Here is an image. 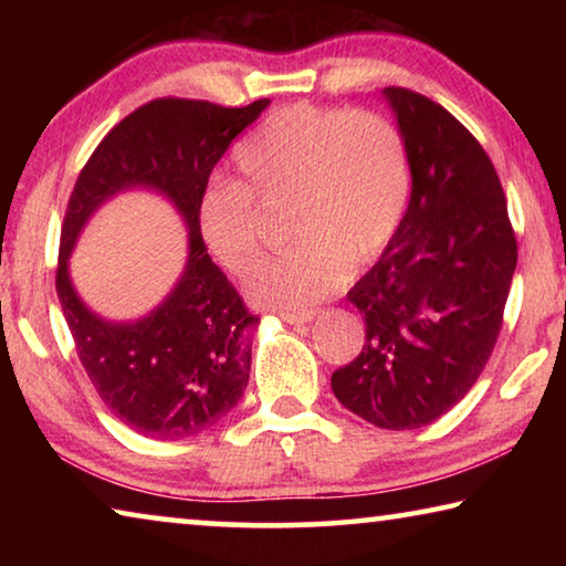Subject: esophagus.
Listing matches in <instances>:
<instances>
[{
  "instance_id": "34e87169",
  "label": "esophagus",
  "mask_w": 566,
  "mask_h": 566,
  "mask_svg": "<svg viewBox=\"0 0 566 566\" xmlns=\"http://www.w3.org/2000/svg\"><path fill=\"white\" fill-rule=\"evenodd\" d=\"M317 310H306V312H300V314H282V319L286 322V324H306V322H312V319H317Z\"/></svg>"
}]
</instances>
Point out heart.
<instances>
[{"mask_svg":"<svg viewBox=\"0 0 566 566\" xmlns=\"http://www.w3.org/2000/svg\"><path fill=\"white\" fill-rule=\"evenodd\" d=\"M241 181L214 179L197 205L209 254L247 276L264 242L254 197L290 205L296 242L264 264L249 296L266 310L296 314L327 300L385 249L405 219L411 157L405 132L381 112L292 104L266 117L234 149Z\"/></svg>","mask_w":566,"mask_h":566,"instance_id":"1","label":"heart"}]
</instances>
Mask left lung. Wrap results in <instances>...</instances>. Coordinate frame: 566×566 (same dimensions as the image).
<instances>
[{
	"mask_svg": "<svg viewBox=\"0 0 566 566\" xmlns=\"http://www.w3.org/2000/svg\"><path fill=\"white\" fill-rule=\"evenodd\" d=\"M381 97L407 137L411 197L379 262L347 294L367 329L332 391L369 424L401 432L447 415L482 375L516 239L500 177L464 124L417 92Z\"/></svg>",
	"mask_w": 566,
	"mask_h": 566,
	"instance_id": "1",
	"label": "left lung"
}]
</instances>
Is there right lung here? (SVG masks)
Here are the masks:
<instances>
[{"label": "right lung", "mask_w": 566, "mask_h": 566, "mask_svg": "<svg viewBox=\"0 0 566 566\" xmlns=\"http://www.w3.org/2000/svg\"><path fill=\"white\" fill-rule=\"evenodd\" d=\"M266 107L270 99L247 107L155 99L124 117L76 177L62 224L56 294L94 389L137 434H199L244 395L260 317L247 310L207 254L197 205L232 139ZM127 188H151L176 205L190 229V252L165 303L137 323H109L78 300L69 280V256L88 217Z\"/></svg>", "instance_id": "1"}]
</instances>
